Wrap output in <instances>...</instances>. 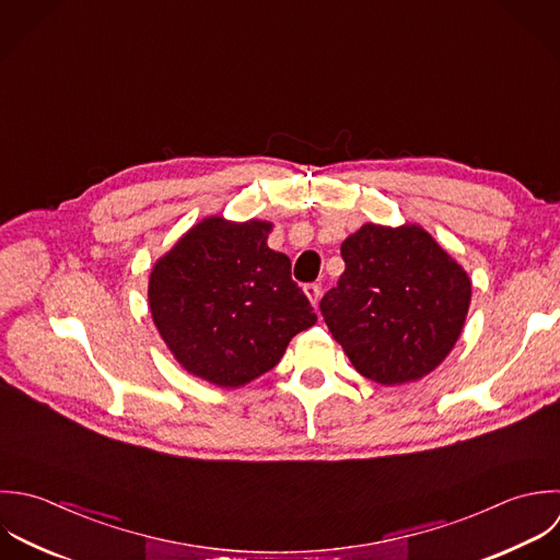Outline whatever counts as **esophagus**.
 I'll return each instance as SVG.
<instances>
[{"label": "esophagus", "instance_id": "esophagus-1", "mask_svg": "<svg viewBox=\"0 0 560 560\" xmlns=\"http://www.w3.org/2000/svg\"><path fill=\"white\" fill-rule=\"evenodd\" d=\"M303 292L307 294L310 303H312L314 307H318V299H320V285H318V283H307V285L303 288Z\"/></svg>", "mask_w": 560, "mask_h": 560}]
</instances>
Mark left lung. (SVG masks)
Instances as JSON below:
<instances>
[{"label": "left lung", "mask_w": 560, "mask_h": 560, "mask_svg": "<svg viewBox=\"0 0 560 560\" xmlns=\"http://www.w3.org/2000/svg\"><path fill=\"white\" fill-rule=\"evenodd\" d=\"M345 272L323 301L325 323L355 371L382 386L432 373L458 342L467 270L419 224H362L340 246Z\"/></svg>", "instance_id": "left-lung-1"}]
</instances>
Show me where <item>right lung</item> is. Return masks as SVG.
Returning <instances> with one entry per match:
<instances>
[{
  "instance_id": "1",
  "label": "right lung",
  "mask_w": 560,
  "mask_h": 560,
  "mask_svg": "<svg viewBox=\"0 0 560 560\" xmlns=\"http://www.w3.org/2000/svg\"><path fill=\"white\" fill-rule=\"evenodd\" d=\"M272 222L209 215L148 279V305L176 362L213 386L240 388L268 373L290 340L316 323L292 264L268 246Z\"/></svg>"
}]
</instances>
